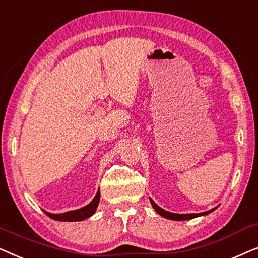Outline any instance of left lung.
<instances>
[{
    "label": "left lung",
    "instance_id": "8db88e82",
    "mask_svg": "<svg viewBox=\"0 0 258 258\" xmlns=\"http://www.w3.org/2000/svg\"><path fill=\"white\" fill-rule=\"evenodd\" d=\"M150 202H151V204H153L154 209L156 210L157 213L161 215V216H163L165 218H169V220H174V221L191 220V218L202 216V215H207V214H209V213H211V211L215 210V208H214V209H211L209 211H206V213H200V214H172V213H169V211H165L164 209H162V208L158 207L157 204L155 203L151 199H150Z\"/></svg>",
    "mask_w": 258,
    "mask_h": 258
}]
</instances>
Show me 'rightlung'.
<instances>
[{
    "instance_id": "add662e5",
    "label": "right lung",
    "mask_w": 258,
    "mask_h": 258,
    "mask_svg": "<svg viewBox=\"0 0 258 258\" xmlns=\"http://www.w3.org/2000/svg\"><path fill=\"white\" fill-rule=\"evenodd\" d=\"M98 202H100V190H98L96 196L94 197V200L88 204V206L81 208V209L68 211V213L63 214H49L47 211H44L45 215L49 216L52 220L56 221H63V222H76V221H83L86 218L90 217L95 211L97 209Z\"/></svg>"
}]
</instances>
